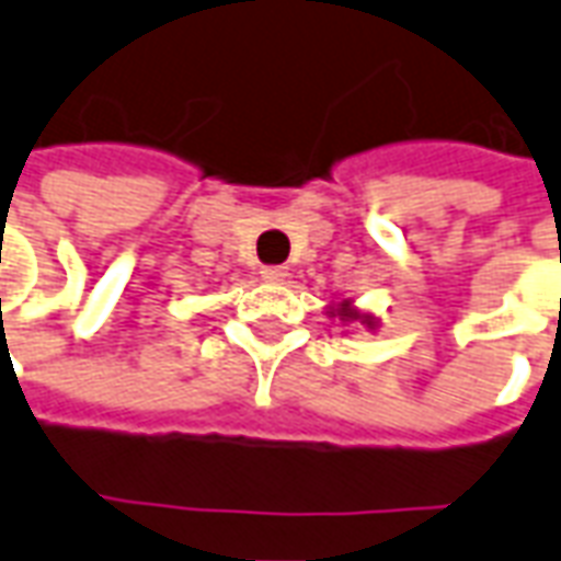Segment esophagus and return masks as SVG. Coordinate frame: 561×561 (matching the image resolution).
<instances>
[{"mask_svg":"<svg viewBox=\"0 0 561 561\" xmlns=\"http://www.w3.org/2000/svg\"><path fill=\"white\" fill-rule=\"evenodd\" d=\"M261 276H264V282H273V285H279V282L288 279V267H264V270H261Z\"/></svg>","mask_w":561,"mask_h":561,"instance_id":"34e87169","label":"esophagus"}]
</instances>
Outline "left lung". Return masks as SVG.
Segmentation results:
<instances>
[{"label":"left lung","instance_id":"1","mask_svg":"<svg viewBox=\"0 0 561 561\" xmlns=\"http://www.w3.org/2000/svg\"><path fill=\"white\" fill-rule=\"evenodd\" d=\"M328 316L340 321H362V324H367V328H374V316H364V312H358V309L352 307V300H340L336 307H331Z\"/></svg>","mask_w":561,"mask_h":561}]
</instances>
